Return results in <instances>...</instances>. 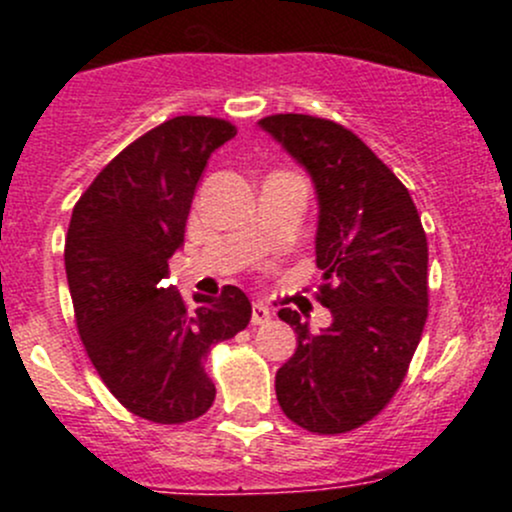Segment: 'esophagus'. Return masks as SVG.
Segmentation results:
<instances>
[{"label":"esophagus","instance_id":"esophagus-1","mask_svg":"<svg viewBox=\"0 0 512 512\" xmlns=\"http://www.w3.org/2000/svg\"><path fill=\"white\" fill-rule=\"evenodd\" d=\"M272 319V312L265 304H252V324H267Z\"/></svg>","mask_w":512,"mask_h":512}]
</instances>
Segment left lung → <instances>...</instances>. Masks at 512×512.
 Listing matches in <instances>:
<instances>
[{"label": "left lung", "mask_w": 512, "mask_h": 512, "mask_svg": "<svg viewBox=\"0 0 512 512\" xmlns=\"http://www.w3.org/2000/svg\"><path fill=\"white\" fill-rule=\"evenodd\" d=\"M260 126L312 175L319 200L317 299L332 324L280 319L297 349L275 376L289 421L319 436L364 426L399 391L428 317V242L406 185L329 118L275 113Z\"/></svg>", "instance_id": "1"}]
</instances>
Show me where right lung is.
I'll use <instances>...</instances> for the list:
<instances>
[{
  "mask_svg": "<svg viewBox=\"0 0 512 512\" xmlns=\"http://www.w3.org/2000/svg\"><path fill=\"white\" fill-rule=\"evenodd\" d=\"M235 133L223 118H170L123 148L71 213L64 262L76 329L108 391L146 421L203 416L215 401L210 349L250 324L240 287L195 294L190 309L163 282L208 158Z\"/></svg>",
  "mask_w": 512,
  "mask_h": 512,
  "instance_id": "right-lung-1",
  "label": "right lung"
}]
</instances>
